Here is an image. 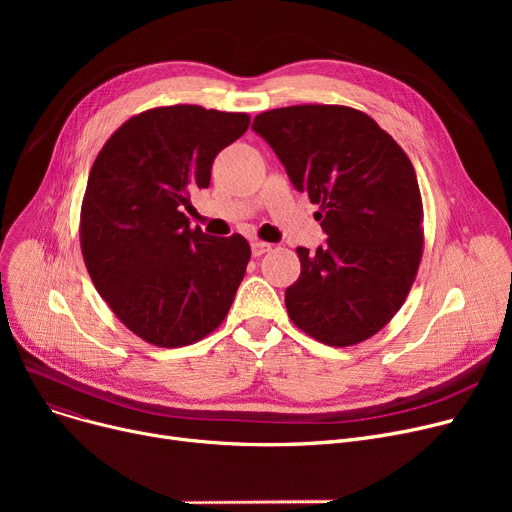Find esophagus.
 <instances>
[{
	"instance_id": "34e87169",
	"label": "esophagus",
	"mask_w": 512,
	"mask_h": 512,
	"mask_svg": "<svg viewBox=\"0 0 512 512\" xmlns=\"http://www.w3.org/2000/svg\"><path fill=\"white\" fill-rule=\"evenodd\" d=\"M251 251H253L255 257H261L267 251H272V245H270V242H263V240H253L251 242Z\"/></svg>"
}]
</instances>
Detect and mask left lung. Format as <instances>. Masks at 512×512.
Masks as SVG:
<instances>
[{
  "mask_svg": "<svg viewBox=\"0 0 512 512\" xmlns=\"http://www.w3.org/2000/svg\"><path fill=\"white\" fill-rule=\"evenodd\" d=\"M290 182L319 205L328 234L299 247L301 276L286 288L292 324L328 346L378 334L407 301L423 255V201L409 155L365 112L290 105L255 116Z\"/></svg>",
  "mask_w": 512,
  "mask_h": 512,
  "instance_id": "8db88e82",
  "label": "left lung"
}]
</instances>
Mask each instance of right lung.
Instances as JSON below:
<instances>
[{"label": "right lung", "mask_w": 512, "mask_h": 512, "mask_svg": "<svg viewBox=\"0 0 512 512\" xmlns=\"http://www.w3.org/2000/svg\"><path fill=\"white\" fill-rule=\"evenodd\" d=\"M249 122L201 105L153 107L126 120L93 161L78 226L83 259L101 299L149 344L178 348L211 334L245 278L247 238L191 228L182 207Z\"/></svg>", "instance_id": "add662e5"}]
</instances>
